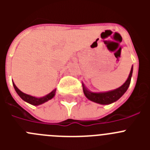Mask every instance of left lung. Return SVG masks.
Masks as SVG:
<instances>
[{"mask_svg":"<svg viewBox=\"0 0 150 150\" xmlns=\"http://www.w3.org/2000/svg\"><path fill=\"white\" fill-rule=\"evenodd\" d=\"M132 73H133V65H132L126 81L120 87L116 88V89L110 90V91L94 92V91H91L89 89H88L87 87L84 85V83H82L85 96L91 101H93L97 104H102V105H107V104L114 103L116 100H119L125 93V91L128 90L130 83H131Z\"/></svg>","mask_w":150,"mask_h":150,"instance_id":"obj_1","label":"left lung"}]
</instances>
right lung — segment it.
Masks as SVG:
<instances>
[{"label": "right lung", "mask_w": 150, "mask_h": 150, "mask_svg": "<svg viewBox=\"0 0 150 150\" xmlns=\"http://www.w3.org/2000/svg\"><path fill=\"white\" fill-rule=\"evenodd\" d=\"M13 85L14 88H15L16 91V93L18 95V96L20 97L21 98H22L23 100H25V101L28 103V104L34 106L40 105V104H44V103L47 102L48 100L52 99L54 98V96L55 95V91H56V88H55V89L52 90L51 92H50V93L47 94V95H45V96L35 97V96H32V95H28V94L22 92V91H20V90L17 88V86H16L14 83H13Z\"/></svg>", "instance_id": "add662e5"}]
</instances>
